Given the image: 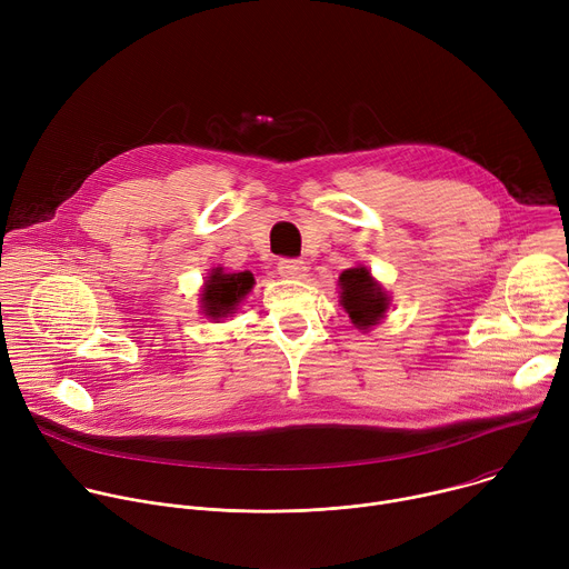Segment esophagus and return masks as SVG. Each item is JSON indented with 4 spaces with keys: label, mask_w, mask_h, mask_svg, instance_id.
<instances>
[{
    "label": "esophagus",
    "mask_w": 569,
    "mask_h": 569,
    "mask_svg": "<svg viewBox=\"0 0 569 569\" xmlns=\"http://www.w3.org/2000/svg\"><path fill=\"white\" fill-rule=\"evenodd\" d=\"M277 270H279V274H281L283 279H303L306 272H308L306 263L299 261V259H281V261L277 263Z\"/></svg>",
    "instance_id": "obj_1"
}]
</instances>
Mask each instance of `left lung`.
Listing matches in <instances>:
<instances>
[{"instance_id":"left-lung-1","label":"left lung","mask_w":569,"mask_h":569,"mask_svg":"<svg viewBox=\"0 0 569 569\" xmlns=\"http://www.w3.org/2000/svg\"><path fill=\"white\" fill-rule=\"evenodd\" d=\"M340 303L349 312L356 329L369 331L385 317L389 297L365 266L349 268L340 274Z\"/></svg>"}]
</instances>
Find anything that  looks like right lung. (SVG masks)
<instances>
[{
	"label": "right lung",
	"instance_id": "right-lung-1",
	"mask_svg": "<svg viewBox=\"0 0 569 569\" xmlns=\"http://www.w3.org/2000/svg\"><path fill=\"white\" fill-rule=\"evenodd\" d=\"M252 286H254V274L248 270L224 274L222 268H213L200 295L204 317L209 319L229 317L238 308V303L246 299Z\"/></svg>",
	"mask_w": 569,
	"mask_h": 569
}]
</instances>
